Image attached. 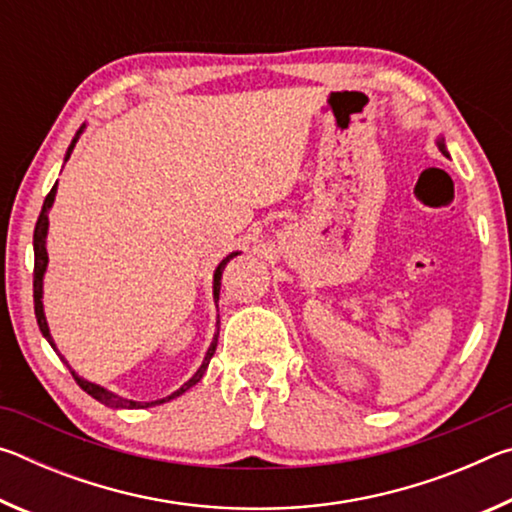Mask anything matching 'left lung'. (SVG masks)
Masks as SVG:
<instances>
[{"mask_svg":"<svg viewBox=\"0 0 512 512\" xmlns=\"http://www.w3.org/2000/svg\"><path fill=\"white\" fill-rule=\"evenodd\" d=\"M436 144H438V149L443 151V155H447V149H445V140H443V137H440V140H438Z\"/></svg>","mask_w":512,"mask_h":512,"instance_id":"1","label":"left lung"}]
</instances>
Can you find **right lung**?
<instances>
[{"label":"right lung","mask_w":512,"mask_h":512,"mask_svg":"<svg viewBox=\"0 0 512 512\" xmlns=\"http://www.w3.org/2000/svg\"><path fill=\"white\" fill-rule=\"evenodd\" d=\"M83 128H85V124L79 128V131H76L72 144H69V149H67V153H65V162L69 160V155H72L76 142H79V137H81V133H83ZM56 187H58V183H56L54 187H51V192L47 194L45 203H42V212H40V216H38L36 230H33V255H36V266H33V307H36V318H38V327H40V332H42V336H45V339L49 341V345H51V348H54V350H56V343H54V339H51V334H49V325H47V318H45V309H42V277H45L47 262H49L45 239H47V230H49V210H51V205H54V198H56ZM237 255H239V253H230L228 257L223 259V262H221L219 266H216V271H214V300H219V291H221V275H223V268H225V264H228L230 259H232V257H237ZM216 339H219V332L214 334V341H212L210 348H207V352H205V359H203V363H201V368H198V370L194 372V377L189 379V381H185V384L180 386L176 393H171L169 397H162V400H155V402H133V400H126V397H119V395H115V393L106 391V388H103V386H99V384H92V381L79 377V375H76L74 370H72V377L76 379V384H79L85 393L92 395L94 400L101 402V404L112 406V409H149V406L164 404V402L173 400V397H180V395H183L185 391H189V388L196 386L198 381L203 379L207 366H210V359L214 357Z\"/></svg>","instance_id":"1"}]
</instances>
